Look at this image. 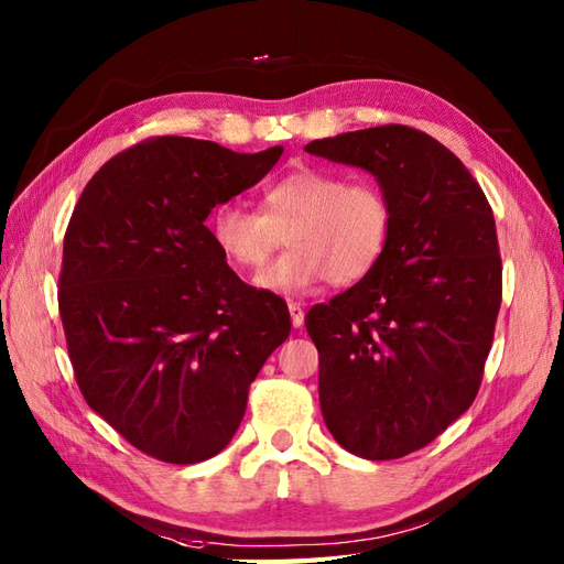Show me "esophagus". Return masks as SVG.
<instances>
[{
    "mask_svg": "<svg viewBox=\"0 0 564 564\" xmlns=\"http://www.w3.org/2000/svg\"><path fill=\"white\" fill-rule=\"evenodd\" d=\"M289 313H291L293 327H295V329H301V327H303V322H305L303 305H301V303H295V301H289Z\"/></svg>",
    "mask_w": 564,
    "mask_h": 564,
    "instance_id": "34e87169",
    "label": "esophagus"
}]
</instances>
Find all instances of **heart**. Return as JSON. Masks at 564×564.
<instances>
[{
    "label": "heart",
    "mask_w": 564,
    "mask_h": 564,
    "mask_svg": "<svg viewBox=\"0 0 564 564\" xmlns=\"http://www.w3.org/2000/svg\"><path fill=\"white\" fill-rule=\"evenodd\" d=\"M392 203L368 178L349 182L339 172L301 166L261 191V213L237 200L215 206L208 235L235 269L257 271L283 235L289 254L257 275L271 293H305L319 281L354 285L373 273L392 235Z\"/></svg>",
    "instance_id": "heart-1"
}]
</instances>
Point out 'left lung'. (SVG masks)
<instances>
[{
    "instance_id": "8db88e82",
    "label": "left lung",
    "mask_w": 564,
    "mask_h": 564,
    "mask_svg": "<svg viewBox=\"0 0 564 564\" xmlns=\"http://www.w3.org/2000/svg\"><path fill=\"white\" fill-rule=\"evenodd\" d=\"M361 166L394 223L373 273L305 315L334 441L368 460L424 448L473 404L501 305V257L480 184L438 140L378 126L313 140Z\"/></svg>"
}]
</instances>
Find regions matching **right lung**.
Instances as JSON below:
<instances>
[{
    "label": "right lung",
    "mask_w": 564,
    "mask_h": 564,
    "mask_svg": "<svg viewBox=\"0 0 564 564\" xmlns=\"http://www.w3.org/2000/svg\"><path fill=\"white\" fill-rule=\"evenodd\" d=\"M281 154L152 138L106 162L72 213L57 303L77 386L152 458L218 455L249 386L289 339V307L239 281L206 227L215 206L259 184Z\"/></svg>",
    "instance_id": "right-lung-1"
}]
</instances>
